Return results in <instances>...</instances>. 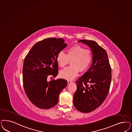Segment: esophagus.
Returning a JSON list of instances; mask_svg holds the SVG:
<instances>
[{
	"label": "esophagus",
	"mask_w": 132,
	"mask_h": 132,
	"mask_svg": "<svg viewBox=\"0 0 132 132\" xmlns=\"http://www.w3.org/2000/svg\"><path fill=\"white\" fill-rule=\"evenodd\" d=\"M73 82L71 81V80H68V84H71V83H72Z\"/></svg>",
	"instance_id": "obj_1"
}]
</instances>
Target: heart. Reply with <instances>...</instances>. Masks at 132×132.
<instances>
[{
  "instance_id": "heart-1",
  "label": "heart",
  "mask_w": 132,
  "mask_h": 132,
  "mask_svg": "<svg viewBox=\"0 0 132 132\" xmlns=\"http://www.w3.org/2000/svg\"><path fill=\"white\" fill-rule=\"evenodd\" d=\"M92 58L91 50L85 49L79 45L69 48L66 55L63 52H60L56 57V61L60 67L63 68L71 61V66L60 72V77L67 80L72 79L77 76L79 71L83 72L88 68Z\"/></svg>"
}]
</instances>
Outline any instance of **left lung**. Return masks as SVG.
Here are the masks:
<instances>
[{
	"mask_svg": "<svg viewBox=\"0 0 132 132\" xmlns=\"http://www.w3.org/2000/svg\"><path fill=\"white\" fill-rule=\"evenodd\" d=\"M93 54L91 67L76 82L73 102L80 112L90 113L102 104L108 94L111 82V68L106 51L96 41L81 39Z\"/></svg>",
	"mask_w": 132,
	"mask_h": 132,
	"instance_id": "left-lung-1",
	"label": "left lung"
}]
</instances>
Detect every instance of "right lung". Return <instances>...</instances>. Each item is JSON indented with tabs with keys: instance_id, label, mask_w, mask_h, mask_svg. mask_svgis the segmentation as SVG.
Listing matches in <instances>:
<instances>
[{
	"instance_id": "right-lung-1",
	"label": "right lung",
	"mask_w": 132,
	"mask_h": 132,
	"mask_svg": "<svg viewBox=\"0 0 132 132\" xmlns=\"http://www.w3.org/2000/svg\"><path fill=\"white\" fill-rule=\"evenodd\" d=\"M67 46L62 38H46L33 46L24 59V91L30 101L39 108L55 106L60 92L67 85V80L62 78L47 81L48 77L58 75L56 57Z\"/></svg>"
}]
</instances>
